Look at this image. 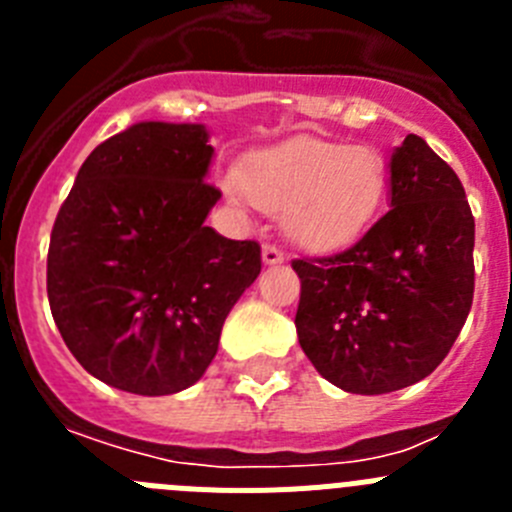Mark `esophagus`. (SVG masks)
I'll return each instance as SVG.
<instances>
[{"label": "esophagus", "instance_id": "obj_1", "mask_svg": "<svg viewBox=\"0 0 512 512\" xmlns=\"http://www.w3.org/2000/svg\"><path fill=\"white\" fill-rule=\"evenodd\" d=\"M261 256H264V264H282L284 261V253L279 251L274 243H266L264 251H261Z\"/></svg>", "mask_w": 512, "mask_h": 512}]
</instances>
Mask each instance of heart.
I'll use <instances>...</instances> for the list:
<instances>
[{"label":"heart","mask_w":512,"mask_h":512,"mask_svg":"<svg viewBox=\"0 0 512 512\" xmlns=\"http://www.w3.org/2000/svg\"><path fill=\"white\" fill-rule=\"evenodd\" d=\"M387 158L369 146L292 138L251 156L235 187L261 210L282 212L284 233L325 251L364 233L387 197Z\"/></svg>","instance_id":"1"}]
</instances>
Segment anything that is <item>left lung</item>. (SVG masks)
<instances>
[{"instance_id":"8db88e82","label":"left lung","mask_w":512,"mask_h":512,"mask_svg":"<svg viewBox=\"0 0 512 512\" xmlns=\"http://www.w3.org/2000/svg\"><path fill=\"white\" fill-rule=\"evenodd\" d=\"M392 207L354 246L292 261L297 338L341 390L384 395L446 359L474 297V217L459 176L423 138L390 161Z\"/></svg>"}]
</instances>
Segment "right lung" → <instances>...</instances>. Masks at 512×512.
I'll use <instances>...</instances> for the list:
<instances>
[{"instance_id":"right-lung-1","label":"right lung","mask_w":512,"mask_h":512,"mask_svg":"<svg viewBox=\"0 0 512 512\" xmlns=\"http://www.w3.org/2000/svg\"><path fill=\"white\" fill-rule=\"evenodd\" d=\"M202 125L138 122L81 164L53 223L48 302L92 377L133 395L192 387L217 354L230 307L261 271L256 241L205 225Z\"/></svg>"}]
</instances>
